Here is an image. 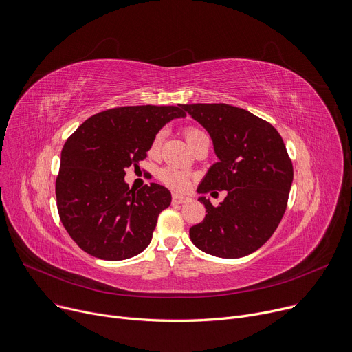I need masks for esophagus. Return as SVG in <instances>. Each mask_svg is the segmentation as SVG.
I'll use <instances>...</instances> for the list:
<instances>
[{
  "mask_svg": "<svg viewBox=\"0 0 352 352\" xmlns=\"http://www.w3.org/2000/svg\"><path fill=\"white\" fill-rule=\"evenodd\" d=\"M191 198L188 195H181V194H174L173 195V204H184L188 203Z\"/></svg>",
  "mask_w": 352,
  "mask_h": 352,
  "instance_id": "obj_1",
  "label": "esophagus"
}]
</instances>
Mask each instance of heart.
<instances>
[{
	"mask_svg": "<svg viewBox=\"0 0 352 352\" xmlns=\"http://www.w3.org/2000/svg\"><path fill=\"white\" fill-rule=\"evenodd\" d=\"M162 138H164L162 132H158L154 136V140H152V142H151L149 154H152V155L158 154V151H160L161 144H162ZM186 140H187L188 145L192 148L195 144H198L203 140H208V138H207V135L200 129L187 128L186 129ZM160 178H161L164 184H166L168 187H171L174 190H184L190 184L188 177L184 173L175 170V168H164V170L160 173Z\"/></svg>",
	"mask_w": 352,
	"mask_h": 352,
	"instance_id": "heart-1",
	"label": "heart"
}]
</instances>
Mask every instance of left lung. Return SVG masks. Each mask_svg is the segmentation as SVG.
<instances>
[{"label":"left lung","mask_w":352,"mask_h":352,"mask_svg":"<svg viewBox=\"0 0 352 352\" xmlns=\"http://www.w3.org/2000/svg\"><path fill=\"white\" fill-rule=\"evenodd\" d=\"M210 135L219 158L197 191L226 190L219 207L201 195L206 219L190 228L200 250L237 258L256 252L276 230L294 181V166L282 136L269 122L226 103L182 104Z\"/></svg>","instance_id":"left-lung-1"}]
</instances>
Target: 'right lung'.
<instances>
[{
	"instance_id": "obj_1",
	"label": "right lung",
	"mask_w": 352,
	"mask_h": 352,
	"mask_svg": "<svg viewBox=\"0 0 352 352\" xmlns=\"http://www.w3.org/2000/svg\"><path fill=\"white\" fill-rule=\"evenodd\" d=\"M186 118L178 106H124L86 119L62 149L56 179L60 220L86 253L125 261L144 252L171 192L151 182L133 191L125 170L146 157L168 122Z\"/></svg>"
}]
</instances>
